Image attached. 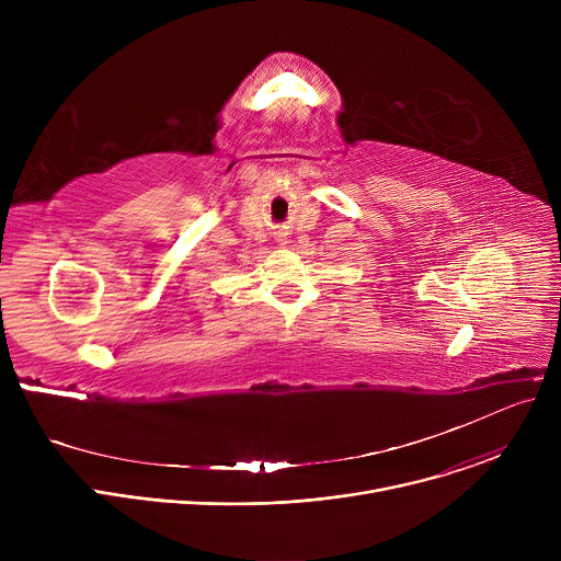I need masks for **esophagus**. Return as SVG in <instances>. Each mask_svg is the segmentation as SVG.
I'll return each mask as SVG.
<instances>
[{"instance_id": "34e87169", "label": "esophagus", "mask_w": 561, "mask_h": 561, "mask_svg": "<svg viewBox=\"0 0 561 561\" xmlns=\"http://www.w3.org/2000/svg\"><path fill=\"white\" fill-rule=\"evenodd\" d=\"M279 239H284V234H279Z\"/></svg>"}]
</instances>
